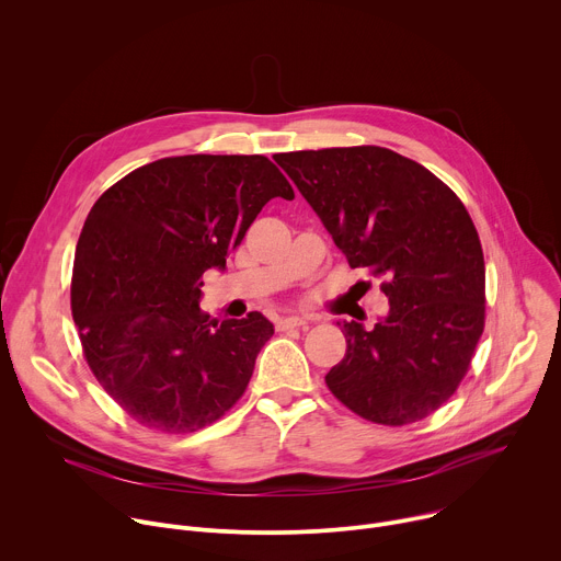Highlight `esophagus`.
Wrapping results in <instances>:
<instances>
[{"label": "esophagus", "mask_w": 561, "mask_h": 561, "mask_svg": "<svg viewBox=\"0 0 561 561\" xmlns=\"http://www.w3.org/2000/svg\"><path fill=\"white\" fill-rule=\"evenodd\" d=\"M308 324V317H299V314H290V317H282L277 322V329L284 331V329H299V327H306Z\"/></svg>", "instance_id": "34e87169"}]
</instances>
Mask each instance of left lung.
<instances>
[{"mask_svg":"<svg viewBox=\"0 0 561 561\" xmlns=\"http://www.w3.org/2000/svg\"><path fill=\"white\" fill-rule=\"evenodd\" d=\"M275 162L390 304L370 331L337 322L346 355L327 375L331 392L375 424L428 417L484 333L486 268L468 210L428 169L381 146L279 152Z\"/></svg>","mask_w":561,"mask_h":561,"instance_id":"1","label":"left lung"}]
</instances>
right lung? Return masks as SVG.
<instances>
[{"instance_id": "right-lung-1", "label": "right lung", "mask_w": 561, "mask_h": 561, "mask_svg": "<svg viewBox=\"0 0 561 561\" xmlns=\"http://www.w3.org/2000/svg\"><path fill=\"white\" fill-rule=\"evenodd\" d=\"M273 197L295 193L264 154H182L111 186L79 234L70 308L84 357L141 426L195 433L244 394L275 329L213 319L202 275L226 268Z\"/></svg>"}]
</instances>
